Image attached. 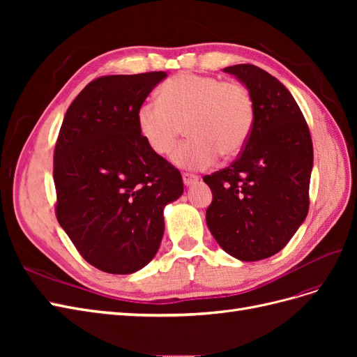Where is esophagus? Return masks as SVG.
Returning <instances> with one entry per match:
<instances>
[{
  "mask_svg": "<svg viewBox=\"0 0 357 357\" xmlns=\"http://www.w3.org/2000/svg\"><path fill=\"white\" fill-rule=\"evenodd\" d=\"M198 180H199V177L197 174H192V172H183V183H185L186 186L195 185Z\"/></svg>",
  "mask_w": 357,
  "mask_h": 357,
  "instance_id": "34e87169",
  "label": "esophagus"
}]
</instances>
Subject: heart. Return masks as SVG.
<instances>
[{
	"label": "heart",
	"instance_id": "heart-1",
	"mask_svg": "<svg viewBox=\"0 0 357 357\" xmlns=\"http://www.w3.org/2000/svg\"><path fill=\"white\" fill-rule=\"evenodd\" d=\"M255 119L247 86L195 73L172 75L159 88V100H146L137 109L138 132L156 155L168 153L186 126L190 138L172 150L171 159L189 169L208 168L219 155H238Z\"/></svg>",
	"mask_w": 357,
	"mask_h": 357
}]
</instances>
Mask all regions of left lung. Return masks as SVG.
Returning a JSON list of instances; mask_svg holds the SVG:
<instances>
[{
	"instance_id": "obj_1",
	"label": "left lung",
	"mask_w": 357,
	"mask_h": 357,
	"mask_svg": "<svg viewBox=\"0 0 357 357\" xmlns=\"http://www.w3.org/2000/svg\"><path fill=\"white\" fill-rule=\"evenodd\" d=\"M250 89L255 126L229 167L205 176L213 192L205 220L226 253L253 262L278 253L310 207L312 142L294 96L252 63L225 68Z\"/></svg>"
}]
</instances>
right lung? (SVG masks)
<instances>
[{
	"label": "right lung",
	"mask_w": 357,
	"mask_h": 357,
	"mask_svg": "<svg viewBox=\"0 0 357 357\" xmlns=\"http://www.w3.org/2000/svg\"><path fill=\"white\" fill-rule=\"evenodd\" d=\"M164 71L102 75L77 95L53 153L55 213L86 262L131 274L156 255L164 207L183 193L180 171L138 132L137 109Z\"/></svg>",
	"instance_id": "right-lung-1"
}]
</instances>
